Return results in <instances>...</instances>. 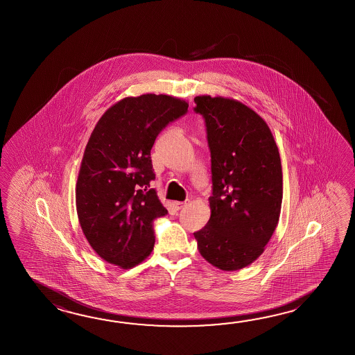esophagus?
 Here are the masks:
<instances>
[{"label":"esophagus","mask_w":355,"mask_h":355,"mask_svg":"<svg viewBox=\"0 0 355 355\" xmlns=\"http://www.w3.org/2000/svg\"><path fill=\"white\" fill-rule=\"evenodd\" d=\"M189 203V200H186V201H175V202H173L174 207H175V210H182L183 207H186L187 205Z\"/></svg>","instance_id":"1"}]
</instances>
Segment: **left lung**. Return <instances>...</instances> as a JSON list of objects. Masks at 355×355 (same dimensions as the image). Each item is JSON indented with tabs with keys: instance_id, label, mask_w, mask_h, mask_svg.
Instances as JSON below:
<instances>
[{
	"instance_id": "left-lung-1",
	"label": "left lung",
	"mask_w": 355,
	"mask_h": 355,
	"mask_svg": "<svg viewBox=\"0 0 355 355\" xmlns=\"http://www.w3.org/2000/svg\"><path fill=\"white\" fill-rule=\"evenodd\" d=\"M211 152V216L193 232L198 252L214 267L238 270L264 252L282 206V164L267 123L244 103L195 97Z\"/></svg>"
}]
</instances>
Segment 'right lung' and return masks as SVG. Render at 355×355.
I'll use <instances>...</instances> for the list:
<instances>
[{"label":"right lung","instance_id":"1","mask_svg":"<svg viewBox=\"0 0 355 355\" xmlns=\"http://www.w3.org/2000/svg\"><path fill=\"white\" fill-rule=\"evenodd\" d=\"M187 109L172 96L141 94L117 102L96 123L80 163L76 206L82 232L103 261L129 269L152 253L153 221L168 211L150 189V150L160 131Z\"/></svg>","mask_w":355,"mask_h":355}]
</instances>
